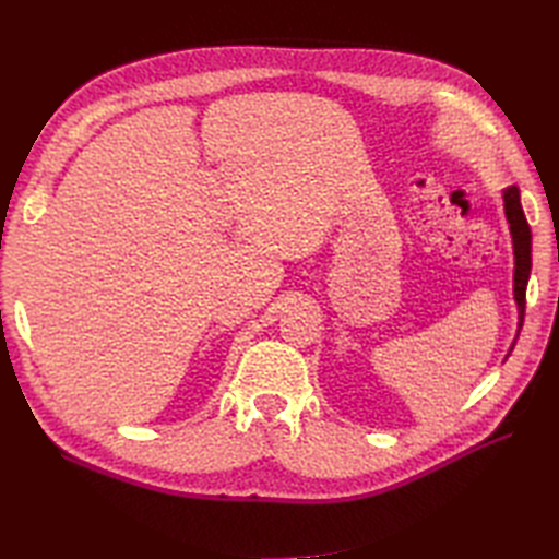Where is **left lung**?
Instances as JSON below:
<instances>
[{"label": "left lung", "mask_w": 559, "mask_h": 559, "mask_svg": "<svg viewBox=\"0 0 559 559\" xmlns=\"http://www.w3.org/2000/svg\"><path fill=\"white\" fill-rule=\"evenodd\" d=\"M506 200V216H509L511 233H513V249H515V300L520 308V326L524 319V302H527V282L532 270V230L527 224V216L520 205V191L518 186H511L503 193Z\"/></svg>", "instance_id": "1"}]
</instances>
